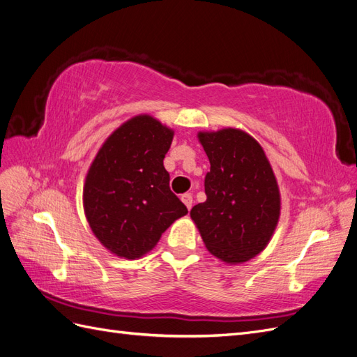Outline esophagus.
I'll list each match as a JSON object with an SVG mask.
<instances>
[{
    "label": "esophagus",
    "instance_id": "obj_1",
    "mask_svg": "<svg viewBox=\"0 0 357 357\" xmlns=\"http://www.w3.org/2000/svg\"><path fill=\"white\" fill-rule=\"evenodd\" d=\"M181 201L185 202V205L188 207V210L192 208V204H193V197L190 193H185V195H181Z\"/></svg>",
    "mask_w": 357,
    "mask_h": 357
}]
</instances>
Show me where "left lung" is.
<instances>
[{
	"label": "left lung",
	"instance_id": "8db88e82",
	"mask_svg": "<svg viewBox=\"0 0 357 357\" xmlns=\"http://www.w3.org/2000/svg\"><path fill=\"white\" fill-rule=\"evenodd\" d=\"M210 160L207 201L190 210L208 252L228 264L261 253L280 218V192L264 149L240 129L199 132Z\"/></svg>",
	"mask_w": 357,
	"mask_h": 357
}]
</instances>
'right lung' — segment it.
I'll list each match as a JSON object with an SVG mask.
<instances>
[{
    "label": "right lung",
    "instance_id": "1",
    "mask_svg": "<svg viewBox=\"0 0 357 357\" xmlns=\"http://www.w3.org/2000/svg\"><path fill=\"white\" fill-rule=\"evenodd\" d=\"M172 135L156 119L137 116L107 138L92 162L83 189L86 219L117 256L142 257L188 213L164 167Z\"/></svg>",
    "mask_w": 357,
    "mask_h": 357
}]
</instances>
